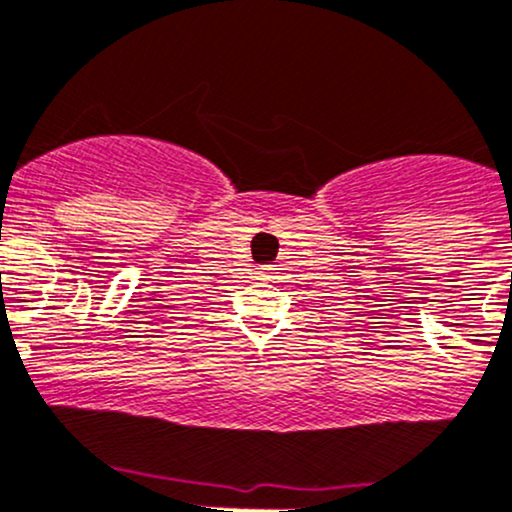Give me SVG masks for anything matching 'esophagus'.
I'll list each match as a JSON object with an SVG mask.
<instances>
[{
	"instance_id": "34e87169",
	"label": "esophagus",
	"mask_w": 512,
	"mask_h": 512,
	"mask_svg": "<svg viewBox=\"0 0 512 512\" xmlns=\"http://www.w3.org/2000/svg\"><path fill=\"white\" fill-rule=\"evenodd\" d=\"M262 272H265V274H267V277H270V274H274V267H272V265L262 267Z\"/></svg>"
}]
</instances>
